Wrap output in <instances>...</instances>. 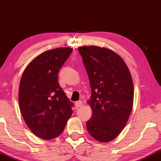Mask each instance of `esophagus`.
<instances>
[{
  "label": "esophagus",
  "instance_id": "esophagus-1",
  "mask_svg": "<svg viewBox=\"0 0 161 161\" xmlns=\"http://www.w3.org/2000/svg\"><path fill=\"white\" fill-rule=\"evenodd\" d=\"M75 106H76V108H79V107H82V101H78L75 102Z\"/></svg>",
  "mask_w": 161,
  "mask_h": 161
}]
</instances>
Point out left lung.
<instances>
[{"label":"left lung","mask_w":161,"mask_h":161,"mask_svg":"<svg viewBox=\"0 0 161 161\" xmlns=\"http://www.w3.org/2000/svg\"><path fill=\"white\" fill-rule=\"evenodd\" d=\"M78 49L92 89L88 104L92 114L87 129L97 141L110 142L124 129L132 111V75L124 60L111 50L94 45Z\"/></svg>","instance_id":"1"}]
</instances>
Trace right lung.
Listing matches in <instances>:
<instances>
[{
	"label": "right lung",
	"mask_w": 161,
	"mask_h": 161,
	"mask_svg": "<svg viewBox=\"0 0 161 161\" xmlns=\"http://www.w3.org/2000/svg\"><path fill=\"white\" fill-rule=\"evenodd\" d=\"M73 51L59 47L45 51L29 64L19 88L20 111L30 130L44 140L62 133L73 104L60 86L58 72Z\"/></svg>",
	"instance_id": "add662e5"
}]
</instances>
